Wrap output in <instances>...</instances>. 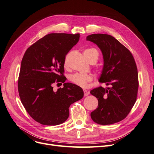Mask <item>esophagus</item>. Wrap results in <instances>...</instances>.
I'll list each match as a JSON object with an SVG mask.
<instances>
[{"instance_id": "obj_1", "label": "esophagus", "mask_w": 154, "mask_h": 154, "mask_svg": "<svg viewBox=\"0 0 154 154\" xmlns=\"http://www.w3.org/2000/svg\"><path fill=\"white\" fill-rule=\"evenodd\" d=\"M83 92H84V96H87L88 95V92L87 90L83 89Z\"/></svg>"}]
</instances>
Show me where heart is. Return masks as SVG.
<instances>
[{
  "mask_svg": "<svg viewBox=\"0 0 154 154\" xmlns=\"http://www.w3.org/2000/svg\"><path fill=\"white\" fill-rule=\"evenodd\" d=\"M84 54L88 62H90L92 60H94L96 62L100 56L98 51L95 48H89L86 49L84 51ZM69 79L72 83L76 85L84 87L87 85L88 82L92 80V76L90 74L76 72L71 74L69 77Z\"/></svg>",
  "mask_w": 154,
  "mask_h": 154,
  "instance_id": "obj_1",
  "label": "heart"
}]
</instances>
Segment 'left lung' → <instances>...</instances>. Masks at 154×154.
<instances>
[{
  "label": "left lung",
  "instance_id": "1",
  "mask_svg": "<svg viewBox=\"0 0 154 154\" xmlns=\"http://www.w3.org/2000/svg\"><path fill=\"white\" fill-rule=\"evenodd\" d=\"M86 40L96 44L103 54L99 80L111 85L90 92L98 100V107L91 117L101 125L118 123L127 117L136 103L139 87L136 62L130 51L111 35L92 34Z\"/></svg>",
  "mask_w": 154,
  "mask_h": 154
}]
</instances>
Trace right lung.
Returning a JSON list of instances; mask_svg holds the SVG:
<instances>
[{"label":"right lung","mask_w":154,"mask_h":154,"mask_svg":"<svg viewBox=\"0 0 154 154\" xmlns=\"http://www.w3.org/2000/svg\"><path fill=\"white\" fill-rule=\"evenodd\" d=\"M80 34L50 33L27 49L21 62L18 89L22 105L31 117L44 125L66 122L69 106L81 100L83 89L65 83V58L80 39ZM64 87L53 91L54 82Z\"/></svg>","instance_id":"obj_1"}]
</instances>
